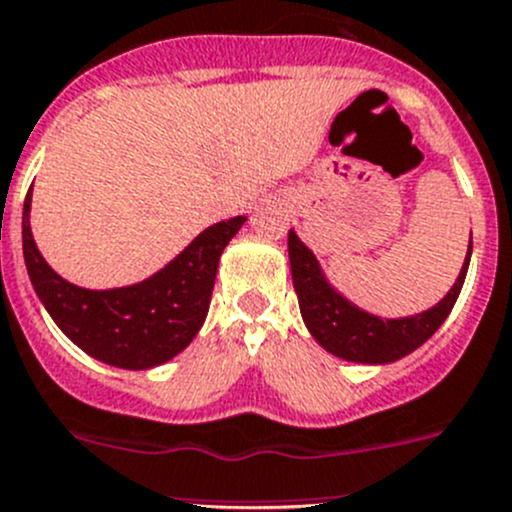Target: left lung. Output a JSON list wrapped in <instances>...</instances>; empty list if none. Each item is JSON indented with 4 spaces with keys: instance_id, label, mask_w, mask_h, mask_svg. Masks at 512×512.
<instances>
[{
    "instance_id": "8db88e82",
    "label": "left lung",
    "mask_w": 512,
    "mask_h": 512,
    "mask_svg": "<svg viewBox=\"0 0 512 512\" xmlns=\"http://www.w3.org/2000/svg\"><path fill=\"white\" fill-rule=\"evenodd\" d=\"M470 251L473 241L468 246L463 268L443 301L416 316L383 321L333 291L331 283L323 278L316 256L298 241L293 231H288V258H291L293 288H296L303 323L328 353L356 363H393L423 346L458 301L468 273Z\"/></svg>"
}]
</instances>
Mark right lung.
<instances>
[{
	"label": "right lung",
	"mask_w": 512,
	"mask_h": 512,
	"mask_svg": "<svg viewBox=\"0 0 512 512\" xmlns=\"http://www.w3.org/2000/svg\"><path fill=\"white\" fill-rule=\"evenodd\" d=\"M29 206L32 191L24 199L22 246L39 301L82 351L129 371L161 366L194 341L209 313L221 251L246 221L236 216L209 226L146 281L89 291L64 281L39 254L29 229Z\"/></svg>",
	"instance_id": "1"
}]
</instances>
